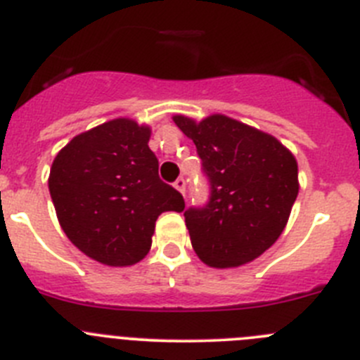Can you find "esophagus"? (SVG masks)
Instances as JSON below:
<instances>
[{
  "label": "esophagus",
  "instance_id": "1",
  "mask_svg": "<svg viewBox=\"0 0 360 360\" xmlns=\"http://www.w3.org/2000/svg\"><path fill=\"white\" fill-rule=\"evenodd\" d=\"M174 188H176V190L179 191V193H183V195H184V191H186V181H184L183 177H179V179H177L176 183H174Z\"/></svg>",
  "mask_w": 360,
  "mask_h": 360
}]
</instances>
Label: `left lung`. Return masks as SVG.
I'll return each instance as SVG.
<instances>
[{
    "mask_svg": "<svg viewBox=\"0 0 360 360\" xmlns=\"http://www.w3.org/2000/svg\"><path fill=\"white\" fill-rule=\"evenodd\" d=\"M210 177L206 207L184 211L191 247L211 268L257 259L282 234L298 195V165L275 136L227 115L172 117Z\"/></svg>",
    "mask_w": 360,
    "mask_h": 360,
    "instance_id": "left-lung-1",
    "label": "left lung"
}]
</instances>
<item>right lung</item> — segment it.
I'll use <instances>...</instances> for the list:
<instances>
[{
    "instance_id": "right-lung-1",
    "label": "right lung",
    "mask_w": 360,
    "mask_h": 360,
    "mask_svg": "<svg viewBox=\"0 0 360 360\" xmlns=\"http://www.w3.org/2000/svg\"><path fill=\"white\" fill-rule=\"evenodd\" d=\"M150 127L119 117L76 134L53 160L49 193L74 247L106 266H131L150 250L156 220L184 210L158 176Z\"/></svg>"
}]
</instances>
